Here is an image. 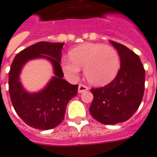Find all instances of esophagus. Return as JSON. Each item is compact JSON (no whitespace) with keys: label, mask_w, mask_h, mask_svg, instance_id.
Returning <instances> with one entry per match:
<instances>
[{"label":"esophagus","mask_w":157,"mask_h":157,"mask_svg":"<svg viewBox=\"0 0 157 157\" xmlns=\"http://www.w3.org/2000/svg\"><path fill=\"white\" fill-rule=\"evenodd\" d=\"M89 90V87L85 86L83 84H80L78 86V93H83V92Z\"/></svg>","instance_id":"esophagus-1"}]
</instances>
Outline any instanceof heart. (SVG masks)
<instances>
[{
    "instance_id": "b5f03b06",
    "label": "heart",
    "mask_w": 157,
    "mask_h": 157,
    "mask_svg": "<svg viewBox=\"0 0 157 157\" xmlns=\"http://www.w3.org/2000/svg\"><path fill=\"white\" fill-rule=\"evenodd\" d=\"M64 73L71 79L78 78L81 68L85 76L94 86H105L115 78L120 69L117 50L102 44H84L74 48L70 57L62 63Z\"/></svg>"
}]
</instances>
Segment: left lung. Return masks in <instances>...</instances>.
<instances>
[{"label":"left lung","instance_id":"obj_1","mask_svg":"<svg viewBox=\"0 0 157 157\" xmlns=\"http://www.w3.org/2000/svg\"><path fill=\"white\" fill-rule=\"evenodd\" d=\"M120 57V69L110 83L92 88L90 113L103 124L123 123L133 115L142 102L145 70L139 57L123 44L110 41Z\"/></svg>","mask_w":157,"mask_h":157}]
</instances>
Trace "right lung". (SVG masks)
<instances>
[{"instance_id":"obj_1","label":"right lung","mask_w":157,"mask_h":157,"mask_svg":"<svg viewBox=\"0 0 157 157\" xmlns=\"http://www.w3.org/2000/svg\"><path fill=\"white\" fill-rule=\"evenodd\" d=\"M63 43L39 42L15 57L9 71V93L13 107L29 126L40 130L54 128L64 119L66 108L77 94L78 85L65 81L61 67ZM43 57L52 63L55 76L41 92L29 93L19 81L22 66L29 59Z\"/></svg>"}]
</instances>
